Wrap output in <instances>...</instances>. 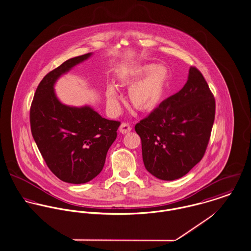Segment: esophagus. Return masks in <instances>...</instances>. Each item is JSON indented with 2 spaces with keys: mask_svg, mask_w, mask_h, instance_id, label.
<instances>
[{
  "mask_svg": "<svg viewBox=\"0 0 251 251\" xmlns=\"http://www.w3.org/2000/svg\"><path fill=\"white\" fill-rule=\"evenodd\" d=\"M131 129H132L131 126L128 124H126V123H123L120 126V127H119V130H120V132L122 134L128 133V132L131 131Z\"/></svg>",
  "mask_w": 251,
  "mask_h": 251,
  "instance_id": "obj_1",
  "label": "esophagus"
}]
</instances>
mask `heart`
Wrapping results in <instances>:
<instances>
[{"label":"heart","instance_id":"obj_1","mask_svg":"<svg viewBox=\"0 0 251 251\" xmlns=\"http://www.w3.org/2000/svg\"><path fill=\"white\" fill-rule=\"evenodd\" d=\"M118 81L124 86H130L127 98L134 109L147 114L154 111L163 100L169 81V71L164 66L143 64L122 69L118 73ZM105 98L109 110L118 113L120 96L113 84L106 86Z\"/></svg>","mask_w":251,"mask_h":251}]
</instances>
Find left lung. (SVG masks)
<instances>
[{
	"label": "left lung",
	"instance_id": "8db88e82",
	"mask_svg": "<svg viewBox=\"0 0 251 251\" xmlns=\"http://www.w3.org/2000/svg\"><path fill=\"white\" fill-rule=\"evenodd\" d=\"M214 118V96L202 74L191 67L184 87L135 126L147 170L165 181L188 173L204 155Z\"/></svg>",
	"mask_w": 251,
	"mask_h": 251
}]
</instances>
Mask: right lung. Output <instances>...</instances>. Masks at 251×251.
<instances>
[{
	"mask_svg": "<svg viewBox=\"0 0 251 251\" xmlns=\"http://www.w3.org/2000/svg\"><path fill=\"white\" fill-rule=\"evenodd\" d=\"M91 54L71 58L48 73L30 107L31 133L39 151L51 172L69 184L87 183L100 173L121 125L88 105H66L55 94L56 81Z\"/></svg>",
	"mask_w": 251,
	"mask_h": 251,
	"instance_id": "1",
	"label": "right lung"
}]
</instances>
